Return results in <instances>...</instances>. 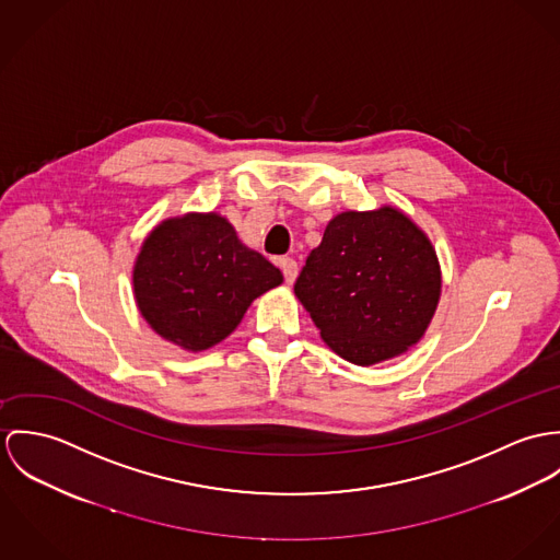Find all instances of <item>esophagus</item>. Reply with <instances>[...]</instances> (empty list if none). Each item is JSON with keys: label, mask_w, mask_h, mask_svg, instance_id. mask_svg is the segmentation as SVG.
Returning a JSON list of instances; mask_svg holds the SVG:
<instances>
[{"label": "esophagus", "mask_w": 560, "mask_h": 560, "mask_svg": "<svg viewBox=\"0 0 560 560\" xmlns=\"http://www.w3.org/2000/svg\"><path fill=\"white\" fill-rule=\"evenodd\" d=\"M281 270H283V277H285V283L292 285L296 275H299V264L292 259V257H285L281 259Z\"/></svg>", "instance_id": "34e87169"}]
</instances>
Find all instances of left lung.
Here are the masks:
<instances>
[{
  "instance_id": "1",
  "label": "left lung",
  "mask_w": 560,
  "mask_h": 560,
  "mask_svg": "<svg viewBox=\"0 0 560 560\" xmlns=\"http://www.w3.org/2000/svg\"><path fill=\"white\" fill-rule=\"evenodd\" d=\"M440 292L432 241L395 206L332 217L294 283L324 343L361 368L417 346Z\"/></svg>"
}]
</instances>
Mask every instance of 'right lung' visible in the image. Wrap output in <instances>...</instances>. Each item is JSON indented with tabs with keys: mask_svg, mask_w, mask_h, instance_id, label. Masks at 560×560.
<instances>
[{
	"mask_svg": "<svg viewBox=\"0 0 560 560\" xmlns=\"http://www.w3.org/2000/svg\"><path fill=\"white\" fill-rule=\"evenodd\" d=\"M281 283V270L243 245L219 212L161 221L132 266L137 310L156 335L188 352L221 343L250 303Z\"/></svg>",
	"mask_w": 560,
	"mask_h": 560,
	"instance_id": "add662e5",
	"label": "right lung"
}]
</instances>
